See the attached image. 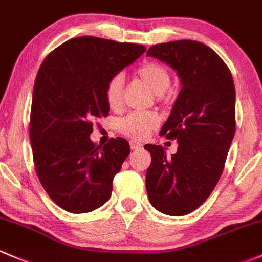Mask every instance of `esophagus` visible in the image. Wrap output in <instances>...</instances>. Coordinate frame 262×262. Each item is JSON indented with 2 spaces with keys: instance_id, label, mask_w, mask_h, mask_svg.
<instances>
[{
  "instance_id": "obj_1",
  "label": "esophagus",
  "mask_w": 262,
  "mask_h": 262,
  "mask_svg": "<svg viewBox=\"0 0 262 262\" xmlns=\"http://www.w3.org/2000/svg\"><path fill=\"white\" fill-rule=\"evenodd\" d=\"M130 147H131V150H139V148L142 147V143H140L137 141H131Z\"/></svg>"
}]
</instances>
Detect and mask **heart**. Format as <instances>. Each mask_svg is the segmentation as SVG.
I'll use <instances>...</instances> for the list:
<instances>
[{
  "mask_svg": "<svg viewBox=\"0 0 262 262\" xmlns=\"http://www.w3.org/2000/svg\"><path fill=\"white\" fill-rule=\"evenodd\" d=\"M139 81L151 90L159 98L162 97L171 85V74L165 64L156 61H147L136 70ZM105 96L110 108L119 110L123 98V78L116 75L108 81ZM161 119L155 112H132L119 122V130L125 136L134 140H143L150 132L159 127Z\"/></svg>",
  "mask_w": 262,
  "mask_h": 262,
  "instance_id": "obj_1",
  "label": "heart"
}]
</instances>
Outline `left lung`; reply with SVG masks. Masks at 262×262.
Here are the masks:
<instances>
[{
	"mask_svg": "<svg viewBox=\"0 0 262 262\" xmlns=\"http://www.w3.org/2000/svg\"><path fill=\"white\" fill-rule=\"evenodd\" d=\"M147 56L176 70L182 87L161 136L177 140V152L146 145L151 165L146 190L151 205L170 216H184L201 206L224 171L236 130L235 85L229 67L199 41L154 45Z\"/></svg>",
	"mask_w": 262,
	"mask_h": 262,
	"instance_id": "obj_1",
	"label": "left lung"
}]
</instances>
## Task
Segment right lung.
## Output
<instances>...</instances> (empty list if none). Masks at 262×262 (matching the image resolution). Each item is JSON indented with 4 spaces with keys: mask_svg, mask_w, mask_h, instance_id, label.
I'll return each mask as SVG.
<instances>
[{
    "mask_svg": "<svg viewBox=\"0 0 262 262\" xmlns=\"http://www.w3.org/2000/svg\"><path fill=\"white\" fill-rule=\"evenodd\" d=\"M142 45L82 36L56 47L42 62L30 116L33 164L53 202L72 213L102 206L130 154L122 137L90 140L94 121L108 115L106 85L145 52Z\"/></svg>",
    "mask_w": 262,
    "mask_h": 262,
    "instance_id": "1",
    "label": "right lung"
}]
</instances>
